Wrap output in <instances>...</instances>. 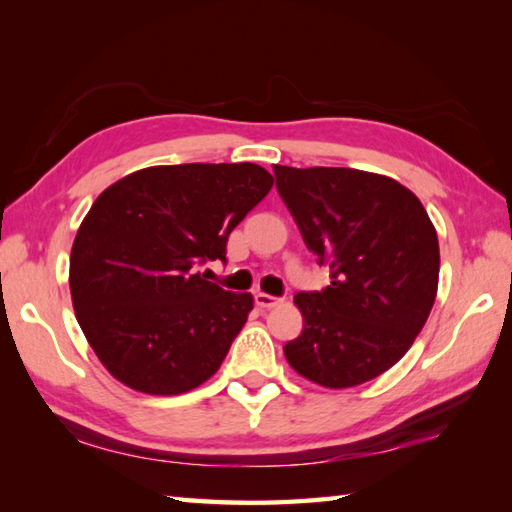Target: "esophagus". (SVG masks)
Instances as JSON below:
<instances>
[{
	"mask_svg": "<svg viewBox=\"0 0 512 512\" xmlns=\"http://www.w3.org/2000/svg\"><path fill=\"white\" fill-rule=\"evenodd\" d=\"M279 301H281V299H277V297H273V295H266V292H257V295H255V303H257L259 308H264V310L275 308Z\"/></svg>",
	"mask_w": 512,
	"mask_h": 512,
	"instance_id": "1",
	"label": "esophagus"
}]
</instances>
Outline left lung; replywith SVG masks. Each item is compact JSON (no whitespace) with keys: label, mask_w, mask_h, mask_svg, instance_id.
<instances>
[{"label":"left lung","mask_w":512,"mask_h":512,"mask_svg":"<svg viewBox=\"0 0 512 512\" xmlns=\"http://www.w3.org/2000/svg\"><path fill=\"white\" fill-rule=\"evenodd\" d=\"M277 191L330 286L295 297L303 332L284 345L295 372L345 389L394 367L438 292V235L400 182L345 167L275 165Z\"/></svg>","instance_id":"8db88e82"}]
</instances>
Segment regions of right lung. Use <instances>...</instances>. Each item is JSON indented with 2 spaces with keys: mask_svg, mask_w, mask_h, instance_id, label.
<instances>
[{
  "mask_svg": "<svg viewBox=\"0 0 512 512\" xmlns=\"http://www.w3.org/2000/svg\"><path fill=\"white\" fill-rule=\"evenodd\" d=\"M270 187L253 162H191L134 171L96 198L72 244L70 292L116 380L176 396L220 369L253 295L206 281L200 268L226 262L228 235Z\"/></svg>",
  "mask_w": 512,
  "mask_h": 512,
  "instance_id": "obj_1",
  "label": "right lung"
}]
</instances>
